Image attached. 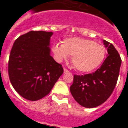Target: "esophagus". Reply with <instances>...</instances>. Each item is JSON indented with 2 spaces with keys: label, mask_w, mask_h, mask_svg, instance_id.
<instances>
[{
  "label": "esophagus",
  "mask_w": 128,
  "mask_h": 128,
  "mask_svg": "<svg viewBox=\"0 0 128 128\" xmlns=\"http://www.w3.org/2000/svg\"><path fill=\"white\" fill-rule=\"evenodd\" d=\"M68 72H69V71H68V70H67L66 68H64V74H66V73H68Z\"/></svg>",
  "instance_id": "esophagus-1"
}]
</instances>
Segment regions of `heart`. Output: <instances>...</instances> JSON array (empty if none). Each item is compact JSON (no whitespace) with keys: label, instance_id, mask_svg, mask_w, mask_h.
Returning <instances> with one entry per match:
<instances>
[{"label":"heart","instance_id":"heart-1","mask_svg":"<svg viewBox=\"0 0 128 128\" xmlns=\"http://www.w3.org/2000/svg\"><path fill=\"white\" fill-rule=\"evenodd\" d=\"M52 52L58 61L66 60L69 55L72 56L75 69L80 72H90L103 62L106 49L103 45L92 40L74 37L64 40L62 44H54Z\"/></svg>","mask_w":128,"mask_h":128}]
</instances>
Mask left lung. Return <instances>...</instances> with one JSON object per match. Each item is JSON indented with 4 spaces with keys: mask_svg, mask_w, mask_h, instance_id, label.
<instances>
[{
    "mask_svg": "<svg viewBox=\"0 0 128 128\" xmlns=\"http://www.w3.org/2000/svg\"><path fill=\"white\" fill-rule=\"evenodd\" d=\"M107 58L95 72L82 76L74 75L70 92L80 105L88 108L105 102L113 92L119 76L122 60L113 44L104 40Z\"/></svg>",
    "mask_w": 128,
    "mask_h": 128,
    "instance_id": "8db88e82",
    "label": "left lung"
}]
</instances>
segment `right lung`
Returning <instances> with one entry per match:
<instances>
[{
  "label": "right lung",
  "instance_id": "right-lung-1",
  "mask_svg": "<svg viewBox=\"0 0 128 128\" xmlns=\"http://www.w3.org/2000/svg\"><path fill=\"white\" fill-rule=\"evenodd\" d=\"M52 32L30 31L15 40L8 61L14 90L25 99L36 101L48 95L63 74L62 65L50 55Z\"/></svg>",
  "mask_w": 128,
  "mask_h": 128
}]
</instances>
